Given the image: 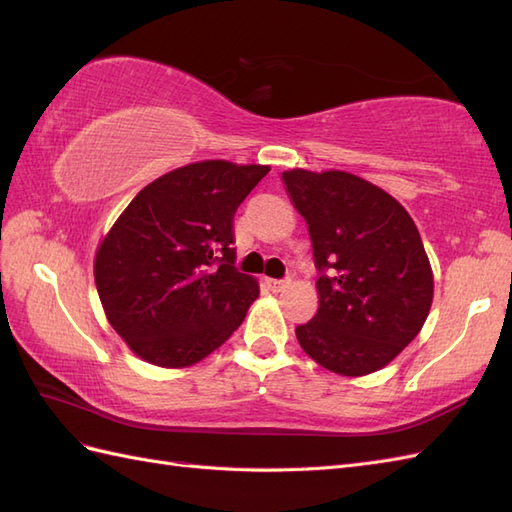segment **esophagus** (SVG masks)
Here are the masks:
<instances>
[{
    "mask_svg": "<svg viewBox=\"0 0 512 512\" xmlns=\"http://www.w3.org/2000/svg\"><path fill=\"white\" fill-rule=\"evenodd\" d=\"M290 280H267V286L273 290V292H282L284 288H288Z\"/></svg>",
    "mask_w": 512,
    "mask_h": 512,
    "instance_id": "1",
    "label": "esophagus"
}]
</instances>
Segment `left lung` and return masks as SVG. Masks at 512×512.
Masks as SVG:
<instances>
[{
	"instance_id": "obj_1",
	"label": "left lung",
	"mask_w": 512,
	"mask_h": 512,
	"mask_svg": "<svg viewBox=\"0 0 512 512\" xmlns=\"http://www.w3.org/2000/svg\"><path fill=\"white\" fill-rule=\"evenodd\" d=\"M282 183L320 271L318 312L294 329L299 344L333 374H374L429 316L433 271L418 228L399 200L346 170L290 168Z\"/></svg>"
}]
</instances>
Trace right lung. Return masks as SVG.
Segmentation results:
<instances>
[{
  "mask_svg": "<svg viewBox=\"0 0 512 512\" xmlns=\"http://www.w3.org/2000/svg\"><path fill=\"white\" fill-rule=\"evenodd\" d=\"M269 170L179 166L145 185L102 237L94 277L104 314L143 361L190 367L241 327L260 288L232 267V218Z\"/></svg>",
  "mask_w": 512,
  "mask_h": 512,
  "instance_id": "add662e5",
  "label": "right lung"
}]
</instances>
